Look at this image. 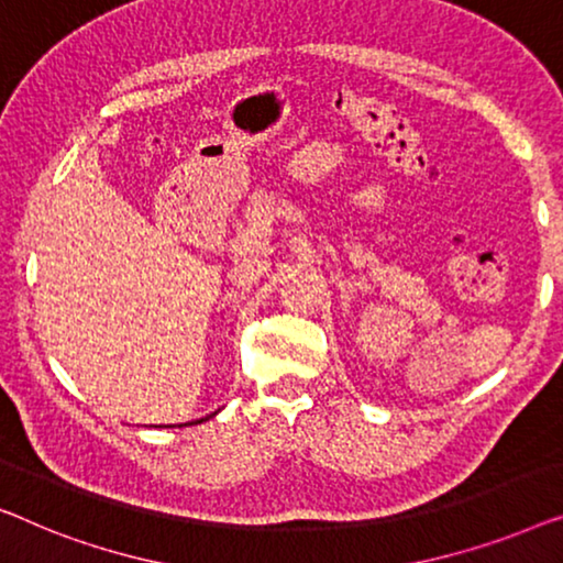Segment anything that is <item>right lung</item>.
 Masks as SVG:
<instances>
[{
	"instance_id": "right-lung-1",
	"label": "right lung",
	"mask_w": 563,
	"mask_h": 563,
	"mask_svg": "<svg viewBox=\"0 0 563 563\" xmlns=\"http://www.w3.org/2000/svg\"><path fill=\"white\" fill-rule=\"evenodd\" d=\"M201 421H203V418H201Z\"/></svg>"
}]
</instances>
